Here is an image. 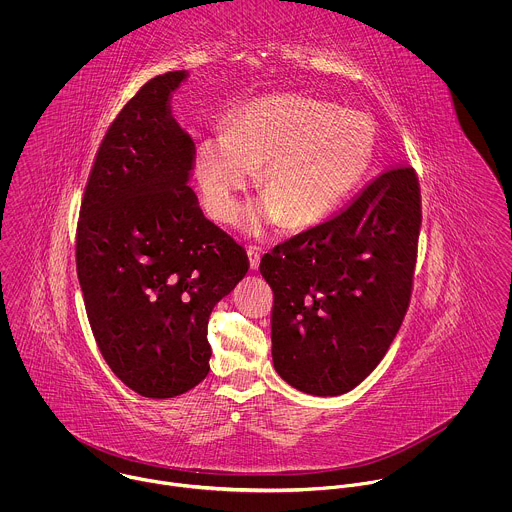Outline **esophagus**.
<instances>
[{"label": "esophagus", "instance_id": "obj_1", "mask_svg": "<svg viewBox=\"0 0 512 512\" xmlns=\"http://www.w3.org/2000/svg\"><path fill=\"white\" fill-rule=\"evenodd\" d=\"M246 256H248V266H250V270H252V272H256V270L260 268L262 250H260V248H254V246H250V248L246 250Z\"/></svg>", "mask_w": 512, "mask_h": 512}]
</instances>
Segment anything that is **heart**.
<instances>
[{"instance_id": "heart-1", "label": "heart", "mask_w": 512, "mask_h": 512, "mask_svg": "<svg viewBox=\"0 0 512 512\" xmlns=\"http://www.w3.org/2000/svg\"><path fill=\"white\" fill-rule=\"evenodd\" d=\"M376 151L363 114L307 96L278 94L244 104L224 136L195 151L203 211L215 222L236 219L254 171L262 169L260 228L282 222L303 232L331 219L363 185Z\"/></svg>"}]
</instances>
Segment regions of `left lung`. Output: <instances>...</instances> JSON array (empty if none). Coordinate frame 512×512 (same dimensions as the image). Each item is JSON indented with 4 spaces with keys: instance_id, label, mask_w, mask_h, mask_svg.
<instances>
[{
    "instance_id": "obj_1",
    "label": "left lung",
    "mask_w": 512,
    "mask_h": 512,
    "mask_svg": "<svg viewBox=\"0 0 512 512\" xmlns=\"http://www.w3.org/2000/svg\"><path fill=\"white\" fill-rule=\"evenodd\" d=\"M420 222L416 173L396 167L335 219L264 254L272 359L290 386L339 396L382 361L410 303Z\"/></svg>"
}]
</instances>
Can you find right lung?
<instances>
[{
    "mask_svg": "<svg viewBox=\"0 0 512 512\" xmlns=\"http://www.w3.org/2000/svg\"><path fill=\"white\" fill-rule=\"evenodd\" d=\"M187 71L146 82L108 128L80 207L76 272L96 345L146 398L209 374V317L248 258L205 219L189 187L195 146L169 100Z\"/></svg>",
    "mask_w": 512,
    "mask_h": 512,
    "instance_id": "add662e5",
    "label": "right lung"
}]
</instances>
